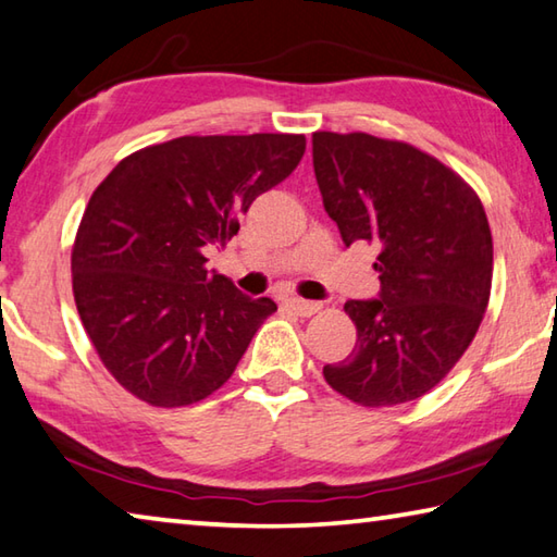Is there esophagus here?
<instances>
[{
	"label": "esophagus",
	"instance_id": "34e87169",
	"mask_svg": "<svg viewBox=\"0 0 557 557\" xmlns=\"http://www.w3.org/2000/svg\"><path fill=\"white\" fill-rule=\"evenodd\" d=\"M286 308L294 310L296 315H304V318H310L315 315L320 310V304L318 300H306V298H288L286 300Z\"/></svg>",
	"mask_w": 557,
	"mask_h": 557
}]
</instances>
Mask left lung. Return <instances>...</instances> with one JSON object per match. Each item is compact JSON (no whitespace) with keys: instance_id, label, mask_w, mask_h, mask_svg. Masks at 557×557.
Here are the masks:
<instances>
[{"instance_id":"left-lung-1","label":"left lung","mask_w":557,"mask_h":557,"mask_svg":"<svg viewBox=\"0 0 557 557\" xmlns=\"http://www.w3.org/2000/svg\"><path fill=\"white\" fill-rule=\"evenodd\" d=\"M313 169L343 242L379 247L376 298L347 300L357 343L325 382L369 408L416 401L480 330L492 288V232L476 193L404 141L315 132Z\"/></svg>"}]
</instances>
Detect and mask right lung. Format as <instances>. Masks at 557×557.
<instances>
[{
  "instance_id": "right-lung-1",
  "label": "right lung",
  "mask_w": 557,
  "mask_h": 557,
  "mask_svg": "<svg viewBox=\"0 0 557 557\" xmlns=\"http://www.w3.org/2000/svg\"><path fill=\"white\" fill-rule=\"evenodd\" d=\"M304 153V134L181 136L126 156L97 185L73 244V294L126 392L190 406L232 376L276 304L205 269V249L224 247Z\"/></svg>"
}]
</instances>
